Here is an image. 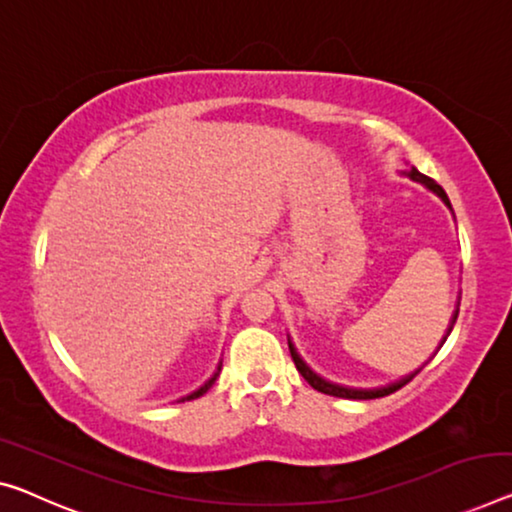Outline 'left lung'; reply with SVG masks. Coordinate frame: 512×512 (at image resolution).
Returning a JSON list of instances; mask_svg holds the SVG:
<instances>
[{"mask_svg":"<svg viewBox=\"0 0 512 512\" xmlns=\"http://www.w3.org/2000/svg\"><path fill=\"white\" fill-rule=\"evenodd\" d=\"M405 176H410L412 180H416V183H421V185H426L430 192H435L439 199H442L448 208H451V201H448V196H446V192L442 190V187H439L435 180L432 178H428V176H423L419 169H410V171H405ZM458 306H460V302H458ZM458 311L460 309H455V313H453V318H451V325H448V332H446V336L451 334V329H453V325H455V320H458ZM446 336H444V341H446ZM444 341L439 343V345H444ZM288 348H290V357H293V361H295V366H297V371L302 373V377L306 382L311 384L313 389L316 391H320V393H327V396H336V398H350V400H371V398H382V396H389V393H393V391H398L400 387H405L407 382L412 380V377L421 371H414V373H410V375H405V377H400L398 382H391V384H387V387H380V389H352V387H343V384H334V382H329V380H325V377H320L318 373H313L309 366L304 364V359L297 355V350H295V345L290 343V338H288Z\"/></svg>","mask_w":512,"mask_h":512,"instance_id":"8db88e82","label":"left lung"}]
</instances>
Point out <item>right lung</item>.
<instances>
[{
  "label": "right lung",
  "instance_id": "right-lung-1",
  "mask_svg": "<svg viewBox=\"0 0 512 512\" xmlns=\"http://www.w3.org/2000/svg\"><path fill=\"white\" fill-rule=\"evenodd\" d=\"M219 371H222V364H219V368H217V373L215 375H212L210 377V380L206 382V384H203V387L201 389H196L194 393H190V396H185L183 400H194V398H199V396H203V393H206L210 387H212V384H215V380H217V375H219Z\"/></svg>",
  "mask_w": 512,
  "mask_h": 512
}]
</instances>
